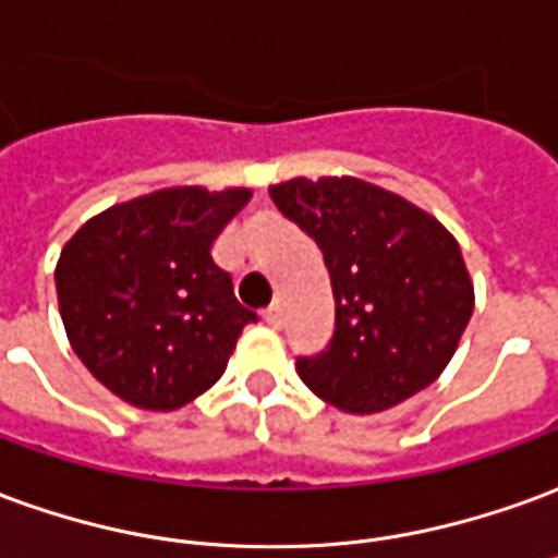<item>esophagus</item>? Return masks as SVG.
Here are the masks:
<instances>
[{
    "mask_svg": "<svg viewBox=\"0 0 558 558\" xmlns=\"http://www.w3.org/2000/svg\"><path fill=\"white\" fill-rule=\"evenodd\" d=\"M280 317H283V314H280V305H271V307H266V311H263V319H266L271 329H278Z\"/></svg>",
    "mask_w": 558,
    "mask_h": 558,
    "instance_id": "1",
    "label": "esophagus"
}]
</instances>
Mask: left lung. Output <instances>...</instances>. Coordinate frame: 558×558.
Listing matches in <instances>:
<instances>
[{"instance_id": "8db88e82", "label": "left lung", "mask_w": 558, "mask_h": 558, "mask_svg": "<svg viewBox=\"0 0 558 558\" xmlns=\"http://www.w3.org/2000/svg\"><path fill=\"white\" fill-rule=\"evenodd\" d=\"M329 268L335 329L295 372L347 414H377L426 389L456 353L474 287L435 217L360 178H295L268 190Z\"/></svg>"}]
</instances>
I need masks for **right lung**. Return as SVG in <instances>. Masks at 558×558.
Returning <instances> with one entry per match:
<instances>
[{
	"label": "right lung",
	"instance_id": "obj_1",
	"mask_svg": "<svg viewBox=\"0 0 558 558\" xmlns=\"http://www.w3.org/2000/svg\"><path fill=\"white\" fill-rule=\"evenodd\" d=\"M247 198L241 186H171L108 208L62 247V326L114 396L174 411L220 380L241 329L259 319L211 256Z\"/></svg>",
	"mask_w": 558,
	"mask_h": 558
}]
</instances>
